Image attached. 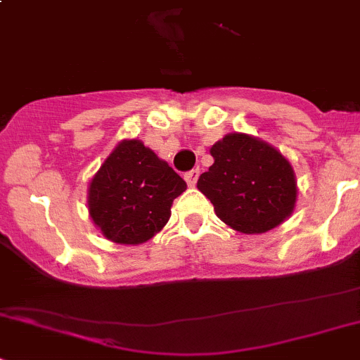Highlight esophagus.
Here are the masks:
<instances>
[{"mask_svg": "<svg viewBox=\"0 0 360 360\" xmlns=\"http://www.w3.org/2000/svg\"><path fill=\"white\" fill-rule=\"evenodd\" d=\"M185 181H187V185L188 187H194L195 184H198V179H199V169L195 168V169H191V172L188 173H185Z\"/></svg>", "mask_w": 360, "mask_h": 360, "instance_id": "esophagus-1", "label": "esophagus"}]
</instances>
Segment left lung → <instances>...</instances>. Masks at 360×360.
<instances>
[{
	"mask_svg": "<svg viewBox=\"0 0 360 360\" xmlns=\"http://www.w3.org/2000/svg\"><path fill=\"white\" fill-rule=\"evenodd\" d=\"M210 154L214 162L199 176L198 188L225 225L240 234H263L291 217L296 176L276 147L248 133H229Z\"/></svg>",
	"mask_w": 360,
	"mask_h": 360,
	"instance_id": "obj_1",
	"label": "left lung"
}]
</instances>
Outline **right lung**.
Returning a JSON list of instances; mask_svg holds the SVG:
<instances>
[{
    "mask_svg": "<svg viewBox=\"0 0 360 360\" xmlns=\"http://www.w3.org/2000/svg\"><path fill=\"white\" fill-rule=\"evenodd\" d=\"M185 188L142 140H121L90 180L88 213L105 239L136 246L162 231Z\"/></svg>",
    "mask_w": 360,
    "mask_h": 360,
    "instance_id": "1",
    "label": "right lung"
}]
</instances>
